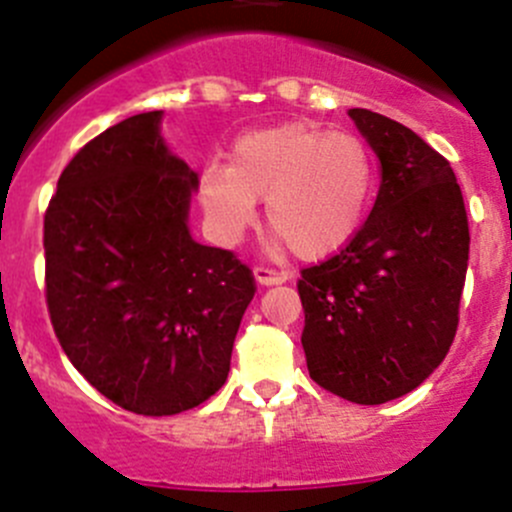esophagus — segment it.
<instances>
[{
	"instance_id": "1",
	"label": "esophagus",
	"mask_w": 512,
	"mask_h": 512,
	"mask_svg": "<svg viewBox=\"0 0 512 512\" xmlns=\"http://www.w3.org/2000/svg\"><path fill=\"white\" fill-rule=\"evenodd\" d=\"M257 285H283L288 275L280 270H270V267H255Z\"/></svg>"
}]
</instances>
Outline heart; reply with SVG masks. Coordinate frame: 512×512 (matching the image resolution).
Returning a JSON list of instances; mask_svg holds the SVG:
<instances>
[{"label":"heart","instance_id":"b5f03b06","mask_svg":"<svg viewBox=\"0 0 512 512\" xmlns=\"http://www.w3.org/2000/svg\"><path fill=\"white\" fill-rule=\"evenodd\" d=\"M374 189L361 138L313 123H280L234 141L229 164H209L199 202L214 240L237 245L265 199L270 229L303 260H323L356 237Z\"/></svg>","mask_w":512,"mask_h":512}]
</instances>
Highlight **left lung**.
Returning a JSON list of instances; mask_svg holds the SVG:
<instances>
[{
    "instance_id": "left-lung-1",
    "label": "left lung",
    "mask_w": 512,
    "mask_h": 512,
    "mask_svg": "<svg viewBox=\"0 0 512 512\" xmlns=\"http://www.w3.org/2000/svg\"><path fill=\"white\" fill-rule=\"evenodd\" d=\"M381 166L374 209L331 260L298 280L310 379L353 404L417 389L457 333L470 229L450 161L412 128L351 108Z\"/></svg>"
}]
</instances>
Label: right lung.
Wrapping results in <instances>:
<instances>
[{
    "instance_id": "right-lung-1",
    "label": "right lung",
    "mask_w": 512,
    "mask_h": 512,
    "mask_svg": "<svg viewBox=\"0 0 512 512\" xmlns=\"http://www.w3.org/2000/svg\"><path fill=\"white\" fill-rule=\"evenodd\" d=\"M161 121L138 113L85 143L45 212L57 341L90 386L143 417L222 389L255 295L250 267L191 237L199 176L171 154Z\"/></svg>"
}]
</instances>
